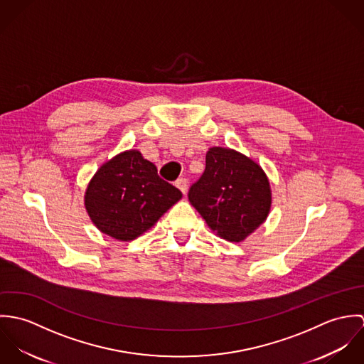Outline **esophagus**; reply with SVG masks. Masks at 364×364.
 Here are the masks:
<instances>
[{
    "instance_id": "obj_1",
    "label": "esophagus",
    "mask_w": 364,
    "mask_h": 364,
    "mask_svg": "<svg viewBox=\"0 0 364 364\" xmlns=\"http://www.w3.org/2000/svg\"><path fill=\"white\" fill-rule=\"evenodd\" d=\"M175 186L185 195L188 192V181L185 178H179L176 182H175Z\"/></svg>"
}]
</instances>
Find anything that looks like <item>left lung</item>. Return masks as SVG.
<instances>
[{
	"instance_id": "1",
	"label": "left lung",
	"mask_w": 364,
	"mask_h": 364,
	"mask_svg": "<svg viewBox=\"0 0 364 364\" xmlns=\"http://www.w3.org/2000/svg\"><path fill=\"white\" fill-rule=\"evenodd\" d=\"M188 196L208 228L230 242H242L272 208L270 183L259 164L224 147L208 149L206 169Z\"/></svg>"
}]
</instances>
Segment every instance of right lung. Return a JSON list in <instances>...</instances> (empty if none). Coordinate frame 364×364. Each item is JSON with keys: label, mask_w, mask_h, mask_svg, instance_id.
<instances>
[{"label": "right lung", "mask_w": 364, "mask_h": 364, "mask_svg": "<svg viewBox=\"0 0 364 364\" xmlns=\"http://www.w3.org/2000/svg\"><path fill=\"white\" fill-rule=\"evenodd\" d=\"M181 199V191L158 176L153 162L139 150H127L95 172L84 205L101 232L117 241H133Z\"/></svg>", "instance_id": "obj_1"}]
</instances>
